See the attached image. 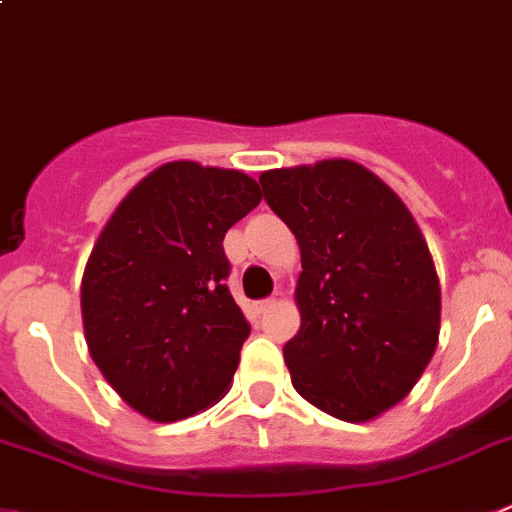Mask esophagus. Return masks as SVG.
Listing matches in <instances>:
<instances>
[{
	"label": "esophagus",
	"instance_id": "obj_1",
	"mask_svg": "<svg viewBox=\"0 0 512 512\" xmlns=\"http://www.w3.org/2000/svg\"><path fill=\"white\" fill-rule=\"evenodd\" d=\"M271 307H274V299H261V302L253 304V312L264 314V312H269Z\"/></svg>",
	"mask_w": 512,
	"mask_h": 512
}]
</instances>
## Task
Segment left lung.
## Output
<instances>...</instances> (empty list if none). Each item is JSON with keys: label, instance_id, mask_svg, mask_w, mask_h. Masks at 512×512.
I'll use <instances>...</instances> for the list:
<instances>
[{"label": "left lung", "instance_id": "left-lung-1", "mask_svg": "<svg viewBox=\"0 0 512 512\" xmlns=\"http://www.w3.org/2000/svg\"><path fill=\"white\" fill-rule=\"evenodd\" d=\"M259 182L302 251V325L284 345L294 388L335 419L381 416L409 396L439 342L442 292L414 215L350 159Z\"/></svg>", "mask_w": 512, "mask_h": 512}]
</instances>
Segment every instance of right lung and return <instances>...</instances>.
Instances as JSON below:
<instances>
[{
	"mask_svg": "<svg viewBox=\"0 0 512 512\" xmlns=\"http://www.w3.org/2000/svg\"><path fill=\"white\" fill-rule=\"evenodd\" d=\"M261 203L238 170L167 162L103 225L81 284L93 363L131 409L177 421L233 381L251 325L228 292L223 238Z\"/></svg>",
	"mask_w": 512,
	"mask_h": 512,
	"instance_id": "add662e5",
	"label": "right lung"
}]
</instances>
